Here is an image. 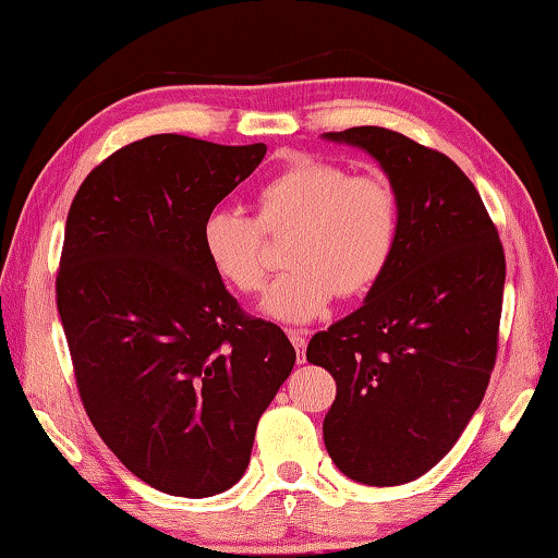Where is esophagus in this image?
Instances as JSON below:
<instances>
[{
	"label": "esophagus",
	"instance_id": "34e87169",
	"mask_svg": "<svg viewBox=\"0 0 558 558\" xmlns=\"http://www.w3.org/2000/svg\"><path fill=\"white\" fill-rule=\"evenodd\" d=\"M292 347L298 352V362H305V349H307V332H300V329H290L288 332Z\"/></svg>",
	"mask_w": 558,
	"mask_h": 558
}]
</instances>
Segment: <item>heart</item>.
<instances>
[{
    "instance_id": "1",
    "label": "heart",
    "mask_w": 558,
    "mask_h": 558,
    "mask_svg": "<svg viewBox=\"0 0 558 558\" xmlns=\"http://www.w3.org/2000/svg\"><path fill=\"white\" fill-rule=\"evenodd\" d=\"M256 216L216 206L202 223L211 268L243 295L268 276L266 233H290L288 272L272 282L266 313L310 323L339 295H362L389 268L401 231V202L381 172L352 174L323 157H298L270 174L253 196Z\"/></svg>"
}]
</instances>
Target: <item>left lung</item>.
<instances>
[{
	"mask_svg": "<svg viewBox=\"0 0 558 558\" xmlns=\"http://www.w3.org/2000/svg\"><path fill=\"white\" fill-rule=\"evenodd\" d=\"M325 137L376 157L401 202L393 258L364 305L307 344L337 396L329 458L362 485L411 483L448 456L495 369L505 248L475 184L438 149L386 128Z\"/></svg>",
	"mask_w": 558,
	"mask_h": 558,
	"instance_id": "left-lung-1",
	"label": "left lung"
}]
</instances>
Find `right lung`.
<instances>
[{"label":"right lung","mask_w":558,"mask_h":558,"mask_svg":"<svg viewBox=\"0 0 558 558\" xmlns=\"http://www.w3.org/2000/svg\"><path fill=\"white\" fill-rule=\"evenodd\" d=\"M266 149L137 140L83 179L65 219L56 305L83 409L122 465L167 495L239 483L295 364L286 332L245 313L202 245L206 214Z\"/></svg>","instance_id":"obj_1"}]
</instances>
